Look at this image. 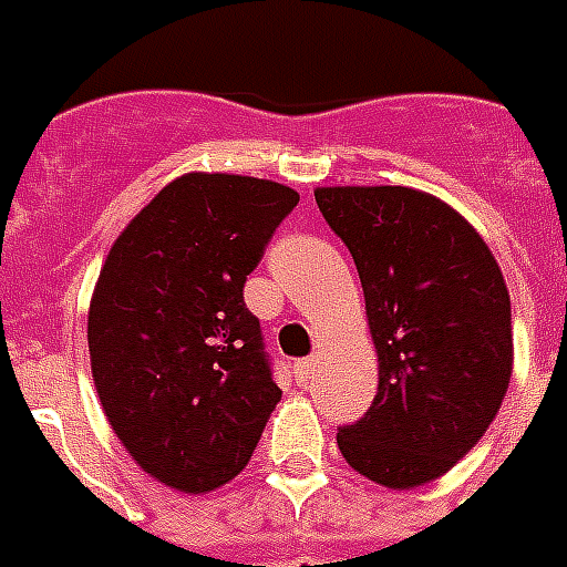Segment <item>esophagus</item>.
<instances>
[{"label": "esophagus", "instance_id": "34e87169", "mask_svg": "<svg viewBox=\"0 0 567 567\" xmlns=\"http://www.w3.org/2000/svg\"><path fill=\"white\" fill-rule=\"evenodd\" d=\"M311 368H315V359H300V362H293V379L306 385L311 379Z\"/></svg>", "mask_w": 567, "mask_h": 567}]
</instances>
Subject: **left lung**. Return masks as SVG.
Masks as SVG:
<instances>
[{"label":"left lung","mask_w":567,"mask_h":567,"mask_svg":"<svg viewBox=\"0 0 567 567\" xmlns=\"http://www.w3.org/2000/svg\"><path fill=\"white\" fill-rule=\"evenodd\" d=\"M362 279L379 355L371 409L338 426L347 465L388 488L439 480L483 439L512 377V306L492 249L412 188H320Z\"/></svg>","instance_id":"obj_1"}]
</instances>
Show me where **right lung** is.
I'll list each match as a JSON object with an SVG mask.
<instances>
[{
  "instance_id": "1",
  "label": "right lung",
  "mask_w": 567,
  "mask_h": 567,
  "mask_svg": "<svg viewBox=\"0 0 567 567\" xmlns=\"http://www.w3.org/2000/svg\"><path fill=\"white\" fill-rule=\"evenodd\" d=\"M297 203L276 182L188 173L105 258L87 315L93 382L123 447L171 488L235 480L282 396L244 285Z\"/></svg>"
}]
</instances>
